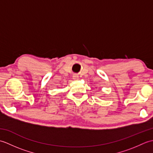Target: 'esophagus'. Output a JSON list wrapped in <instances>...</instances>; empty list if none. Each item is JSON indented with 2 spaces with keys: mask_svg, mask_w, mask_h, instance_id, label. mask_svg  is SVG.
Here are the masks:
<instances>
[{
  "mask_svg": "<svg viewBox=\"0 0 153 153\" xmlns=\"http://www.w3.org/2000/svg\"><path fill=\"white\" fill-rule=\"evenodd\" d=\"M73 79H74V80H78V79H79L78 75H77V74L73 75Z\"/></svg>",
  "mask_w": 153,
  "mask_h": 153,
  "instance_id": "obj_1",
  "label": "esophagus"
}]
</instances>
